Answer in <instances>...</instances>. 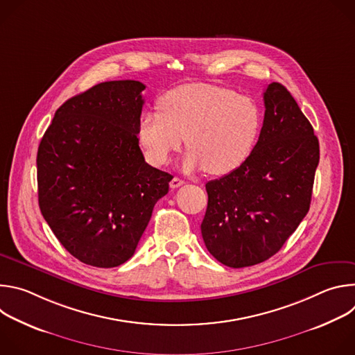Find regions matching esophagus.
<instances>
[{
  "label": "esophagus",
  "mask_w": 355,
  "mask_h": 355,
  "mask_svg": "<svg viewBox=\"0 0 355 355\" xmlns=\"http://www.w3.org/2000/svg\"><path fill=\"white\" fill-rule=\"evenodd\" d=\"M181 185H184V181H182L181 178H178V177H174V178L170 181V187H171V188H178V187H181Z\"/></svg>",
  "instance_id": "obj_1"
}]
</instances>
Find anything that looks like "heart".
Returning a JSON list of instances; mask_svg holds the SVG:
<instances>
[{"mask_svg": "<svg viewBox=\"0 0 355 355\" xmlns=\"http://www.w3.org/2000/svg\"><path fill=\"white\" fill-rule=\"evenodd\" d=\"M160 111L139 121V141L153 166H164L185 141L182 168L223 175L240 167L256 146L263 115L254 99L209 84L180 85L160 98Z\"/></svg>", "mask_w": 355, "mask_h": 355, "instance_id": "b5f03b06", "label": "heart"}]
</instances>
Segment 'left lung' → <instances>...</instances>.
Wrapping results in <instances>:
<instances>
[{"mask_svg":"<svg viewBox=\"0 0 355 355\" xmlns=\"http://www.w3.org/2000/svg\"><path fill=\"white\" fill-rule=\"evenodd\" d=\"M264 105L260 137L247 160L207 184L202 239L232 268L272 257L311 207L320 155L313 128L279 83L267 85Z\"/></svg>","mask_w":355,"mask_h":355,"instance_id":"left-lung-1","label":"left lung"}]
</instances>
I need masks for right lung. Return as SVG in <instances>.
Instances as JSON below:
<instances>
[{
  "mask_svg": "<svg viewBox=\"0 0 355 355\" xmlns=\"http://www.w3.org/2000/svg\"><path fill=\"white\" fill-rule=\"evenodd\" d=\"M144 84L107 81L56 111L37 148L40 212L84 264L128 261L173 175L148 166L137 130Z\"/></svg>",
  "mask_w": 355,
  "mask_h": 355,
  "instance_id": "1",
  "label": "right lung"
}]
</instances>
